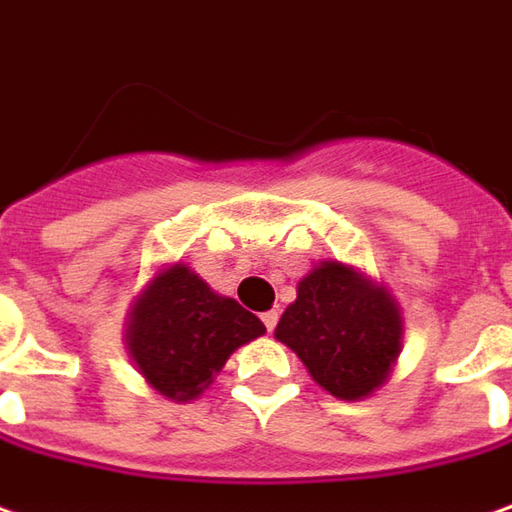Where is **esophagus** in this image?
<instances>
[{"mask_svg":"<svg viewBox=\"0 0 512 512\" xmlns=\"http://www.w3.org/2000/svg\"><path fill=\"white\" fill-rule=\"evenodd\" d=\"M262 321H264V327H267V332H273V329H276V324H279V310L264 312Z\"/></svg>","mask_w":512,"mask_h":512,"instance_id":"34e87169","label":"esophagus"}]
</instances>
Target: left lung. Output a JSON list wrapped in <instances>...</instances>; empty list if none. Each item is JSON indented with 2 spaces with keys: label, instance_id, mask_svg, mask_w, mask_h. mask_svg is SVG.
Segmentation results:
<instances>
[{
  "label": "left lung",
  "instance_id": "8db88e82",
  "mask_svg": "<svg viewBox=\"0 0 512 512\" xmlns=\"http://www.w3.org/2000/svg\"><path fill=\"white\" fill-rule=\"evenodd\" d=\"M276 338L321 389L360 400L392 375L403 349V315L383 284L341 262H321L298 281Z\"/></svg>",
  "mask_w": 512,
  "mask_h": 512
}]
</instances>
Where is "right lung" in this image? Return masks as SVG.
<instances>
[{
	"label": "right lung",
	"instance_id": "add662e5",
	"mask_svg": "<svg viewBox=\"0 0 512 512\" xmlns=\"http://www.w3.org/2000/svg\"><path fill=\"white\" fill-rule=\"evenodd\" d=\"M264 324L239 301L214 293L185 264L163 267L135 298L126 349L154 392L188 403L200 397L239 346Z\"/></svg>",
	"mask_w": 512,
	"mask_h": 512
}]
</instances>
